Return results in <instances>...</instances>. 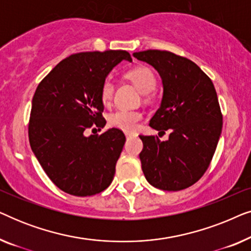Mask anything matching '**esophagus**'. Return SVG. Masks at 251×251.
Wrapping results in <instances>:
<instances>
[{
    "label": "esophagus",
    "instance_id": "1",
    "mask_svg": "<svg viewBox=\"0 0 251 251\" xmlns=\"http://www.w3.org/2000/svg\"><path fill=\"white\" fill-rule=\"evenodd\" d=\"M133 136V133H130V132H126V139L128 138H130V137H132Z\"/></svg>",
    "mask_w": 251,
    "mask_h": 251
}]
</instances>
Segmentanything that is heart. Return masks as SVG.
I'll return each instance as SVG.
<instances>
[{"label": "heart", "instance_id": "b5f03b06", "mask_svg": "<svg viewBox=\"0 0 251 251\" xmlns=\"http://www.w3.org/2000/svg\"><path fill=\"white\" fill-rule=\"evenodd\" d=\"M126 77L135 84L142 94H149L156 84V78L153 71L147 66H138L126 72ZM114 94V84L112 81L106 80L101 85L100 97L104 104H109ZM142 120V114L138 112L120 109L109 116V123L115 128L125 131H133Z\"/></svg>", "mask_w": 251, "mask_h": 251}]
</instances>
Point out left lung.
Wrapping results in <instances>:
<instances>
[{"label":"left lung","instance_id":"8db88e82","mask_svg":"<svg viewBox=\"0 0 251 251\" xmlns=\"http://www.w3.org/2000/svg\"><path fill=\"white\" fill-rule=\"evenodd\" d=\"M133 57L160 74L163 95L150 121L169 139L139 136L142 169L152 186L180 191L197 183L208 169L222 133L223 116L215 87L193 61L169 51L146 50Z\"/></svg>","mask_w":251,"mask_h":251}]
</instances>
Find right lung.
I'll use <instances>...</instances> for the list:
<instances>
[{"label": "right lung", "instance_id": "1", "mask_svg": "<svg viewBox=\"0 0 251 251\" xmlns=\"http://www.w3.org/2000/svg\"><path fill=\"white\" fill-rule=\"evenodd\" d=\"M125 50L80 52L61 60L37 85L32 100L28 137L34 155L61 191L75 197L100 193L111 185L125 146L120 129L85 136L106 125L100 91Z\"/></svg>", "mask_w": 251, "mask_h": 251}]
</instances>
